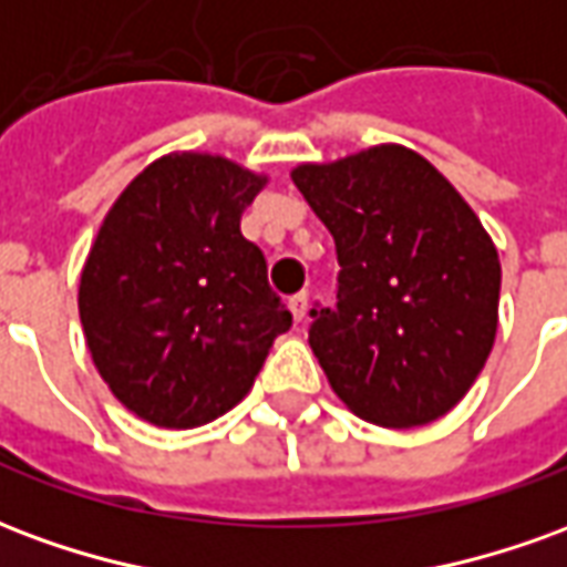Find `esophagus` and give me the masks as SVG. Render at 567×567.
Segmentation results:
<instances>
[{
	"instance_id": "esophagus-1",
	"label": "esophagus",
	"mask_w": 567,
	"mask_h": 567,
	"mask_svg": "<svg viewBox=\"0 0 567 567\" xmlns=\"http://www.w3.org/2000/svg\"><path fill=\"white\" fill-rule=\"evenodd\" d=\"M288 309H291V316H295V321L307 319L309 295H295V297H291V300H288Z\"/></svg>"
}]
</instances>
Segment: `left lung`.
<instances>
[{"instance_id":"1","label":"left lung","mask_w":567,"mask_h":567,"mask_svg":"<svg viewBox=\"0 0 567 567\" xmlns=\"http://www.w3.org/2000/svg\"><path fill=\"white\" fill-rule=\"evenodd\" d=\"M291 178L340 260L337 303L309 312V346L337 398L382 427L446 416L498 331L501 264L486 227L404 145L300 163Z\"/></svg>"}]
</instances>
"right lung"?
Listing matches in <instances>:
<instances>
[{"instance_id":"obj_1","label":"right lung","mask_w":567,"mask_h":567,"mask_svg":"<svg viewBox=\"0 0 567 567\" xmlns=\"http://www.w3.org/2000/svg\"><path fill=\"white\" fill-rule=\"evenodd\" d=\"M267 175L178 151L115 199L84 260L79 316L93 364L130 413L199 427L234 410L291 312L239 218Z\"/></svg>"}]
</instances>
